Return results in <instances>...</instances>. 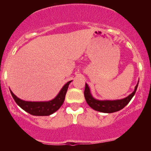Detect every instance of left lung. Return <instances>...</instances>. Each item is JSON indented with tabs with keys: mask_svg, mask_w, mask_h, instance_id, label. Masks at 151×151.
<instances>
[{
	"mask_svg": "<svg viewBox=\"0 0 151 151\" xmlns=\"http://www.w3.org/2000/svg\"><path fill=\"white\" fill-rule=\"evenodd\" d=\"M138 85V82L134 88V91L123 99L115 100V101H99V100L95 99L92 97L88 85L85 84L84 95H85V101H86L87 104L92 109H94L96 111L101 112V113H111L122 110L129 104V101H131V99L135 94Z\"/></svg>",
	"mask_w": 151,
	"mask_h": 151,
	"instance_id": "8db88e82",
	"label": "left lung"
}]
</instances>
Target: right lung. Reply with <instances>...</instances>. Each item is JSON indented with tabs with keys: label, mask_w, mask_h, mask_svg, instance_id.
I'll return each instance as SVG.
<instances>
[{
	"label": "right lung",
	"mask_w": 151,
	"mask_h": 151,
	"mask_svg": "<svg viewBox=\"0 0 151 151\" xmlns=\"http://www.w3.org/2000/svg\"><path fill=\"white\" fill-rule=\"evenodd\" d=\"M72 81L68 82L57 94V97L51 101H41V102H32V101H25L17 97L13 92L10 91L12 97L17 104L27 113L33 116H49L52 113L59 110L60 107L63 105L65 100L66 91L69 83Z\"/></svg>",
	"instance_id": "right-lung-1"
}]
</instances>
